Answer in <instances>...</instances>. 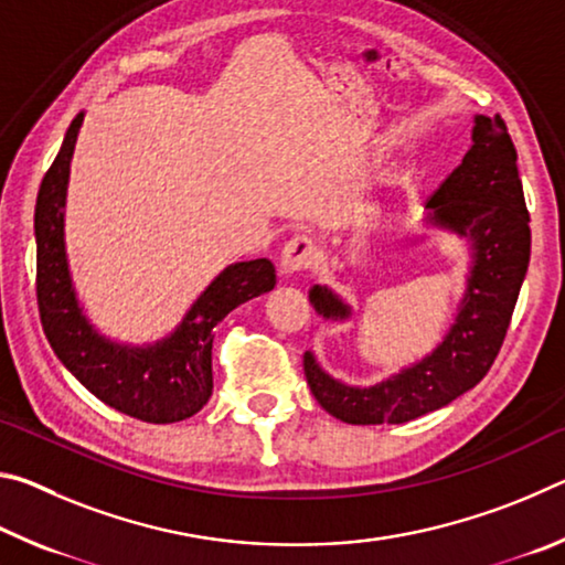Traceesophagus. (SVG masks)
I'll list each match as a JSON object with an SVG mask.
<instances>
[{"mask_svg":"<svg viewBox=\"0 0 565 565\" xmlns=\"http://www.w3.org/2000/svg\"><path fill=\"white\" fill-rule=\"evenodd\" d=\"M319 262V248L309 236H294L281 252V269L286 274L309 271Z\"/></svg>","mask_w":565,"mask_h":565,"instance_id":"obj_1","label":"esophagus"}]
</instances>
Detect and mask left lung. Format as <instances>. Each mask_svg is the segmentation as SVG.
<instances>
[{"label":"left lung","instance_id":"1","mask_svg":"<svg viewBox=\"0 0 565 565\" xmlns=\"http://www.w3.org/2000/svg\"><path fill=\"white\" fill-rule=\"evenodd\" d=\"M436 224L473 242V271L456 323L431 356L371 388L343 386L303 353V374L319 404L347 424H406L473 388L489 374L509 331L531 259V228L509 127L476 117L473 145L426 199ZM309 301L323 319L349 313L337 296L313 286Z\"/></svg>","mask_w":565,"mask_h":565}]
</instances>
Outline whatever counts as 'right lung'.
I'll use <instances>...</instances> for the list:
<instances>
[{"label":"right lung","instance_id":"1","mask_svg":"<svg viewBox=\"0 0 565 565\" xmlns=\"http://www.w3.org/2000/svg\"><path fill=\"white\" fill-rule=\"evenodd\" d=\"M84 114H76L36 196V303L42 329L60 361L104 404L147 424H177L212 396L214 329L228 311L274 289L269 259L228 266L191 306L167 341L127 349L102 339L82 317L64 259V194Z\"/></svg>","mask_w":565,"mask_h":565}]
</instances>
